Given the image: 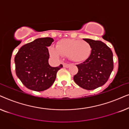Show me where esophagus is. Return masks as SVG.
Returning a JSON list of instances; mask_svg holds the SVG:
<instances>
[{
    "instance_id": "1",
    "label": "esophagus",
    "mask_w": 129,
    "mask_h": 129,
    "mask_svg": "<svg viewBox=\"0 0 129 129\" xmlns=\"http://www.w3.org/2000/svg\"><path fill=\"white\" fill-rule=\"evenodd\" d=\"M70 64H69V63H63V67L64 68H68L70 66Z\"/></svg>"
}]
</instances>
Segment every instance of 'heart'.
I'll return each instance as SVG.
<instances>
[{
    "mask_svg": "<svg viewBox=\"0 0 129 129\" xmlns=\"http://www.w3.org/2000/svg\"><path fill=\"white\" fill-rule=\"evenodd\" d=\"M91 48L86 41L63 39L57 42L56 47L50 46L49 53L52 57L59 59L61 56H69L74 61L84 60L90 54Z\"/></svg>",
    "mask_w": 129,
    "mask_h": 129,
    "instance_id": "1",
    "label": "heart"
}]
</instances>
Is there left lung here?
<instances>
[{
	"mask_svg": "<svg viewBox=\"0 0 129 129\" xmlns=\"http://www.w3.org/2000/svg\"><path fill=\"white\" fill-rule=\"evenodd\" d=\"M90 45V55L85 61L77 64L78 72L73 77L77 85L86 90H93L105 84L113 70L111 49L100 40L83 39Z\"/></svg>",
	"mask_w": 129,
	"mask_h": 129,
	"instance_id": "left-lung-1",
	"label": "left lung"
}]
</instances>
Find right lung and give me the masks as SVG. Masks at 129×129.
Returning a JSON list of instances; mask_svg holds the SVG:
<instances>
[{
    "label": "right lung",
    "mask_w": 129,
    "mask_h": 129,
    "mask_svg": "<svg viewBox=\"0 0 129 129\" xmlns=\"http://www.w3.org/2000/svg\"><path fill=\"white\" fill-rule=\"evenodd\" d=\"M54 40L50 38L37 39L23 46L15 57L17 76L27 89L42 91L53 84L58 70L62 64L56 68L49 64L47 47Z\"/></svg>",
    "instance_id": "obj_1"
}]
</instances>
